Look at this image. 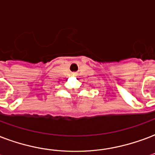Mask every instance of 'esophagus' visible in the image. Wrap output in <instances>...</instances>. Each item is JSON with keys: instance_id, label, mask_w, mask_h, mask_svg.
I'll return each instance as SVG.
<instances>
[{"instance_id": "obj_1", "label": "esophagus", "mask_w": 155, "mask_h": 155, "mask_svg": "<svg viewBox=\"0 0 155 155\" xmlns=\"http://www.w3.org/2000/svg\"><path fill=\"white\" fill-rule=\"evenodd\" d=\"M75 75H76V73H73V76H75Z\"/></svg>"}]
</instances>
